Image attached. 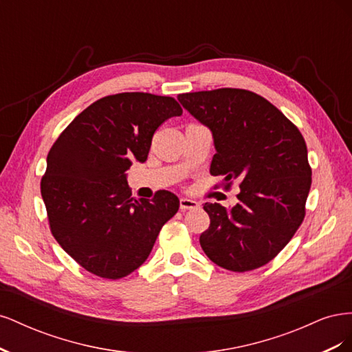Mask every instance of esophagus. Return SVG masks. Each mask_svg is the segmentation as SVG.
<instances>
[{
	"label": "esophagus",
	"mask_w": 352,
	"mask_h": 352,
	"mask_svg": "<svg viewBox=\"0 0 352 352\" xmlns=\"http://www.w3.org/2000/svg\"><path fill=\"white\" fill-rule=\"evenodd\" d=\"M180 210L186 211V210H194L199 207V202L194 201V199H189V198H180Z\"/></svg>",
	"instance_id": "esophagus-1"
}]
</instances>
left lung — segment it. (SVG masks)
Instances as JSON below:
<instances>
[{"label":"left lung","mask_w":352,"mask_h":352,"mask_svg":"<svg viewBox=\"0 0 352 352\" xmlns=\"http://www.w3.org/2000/svg\"><path fill=\"white\" fill-rule=\"evenodd\" d=\"M184 109L212 133L210 173L228 189L239 180L238 204L206 202L210 226L199 243L207 257L230 272L272 261L305 216L311 186L307 145L298 127L260 95L221 88L180 94Z\"/></svg>","instance_id":"obj_1"}]
</instances>
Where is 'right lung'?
<instances>
[{"label": "right lung", "instance_id": "1", "mask_svg": "<svg viewBox=\"0 0 352 352\" xmlns=\"http://www.w3.org/2000/svg\"><path fill=\"white\" fill-rule=\"evenodd\" d=\"M182 109L172 97L123 92L91 104L57 138L41 194L52 236L85 270L120 279L150 255L179 198L158 190L135 199L126 170L144 163L153 135Z\"/></svg>", "mask_w": 352, "mask_h": 352}]
</instances>
